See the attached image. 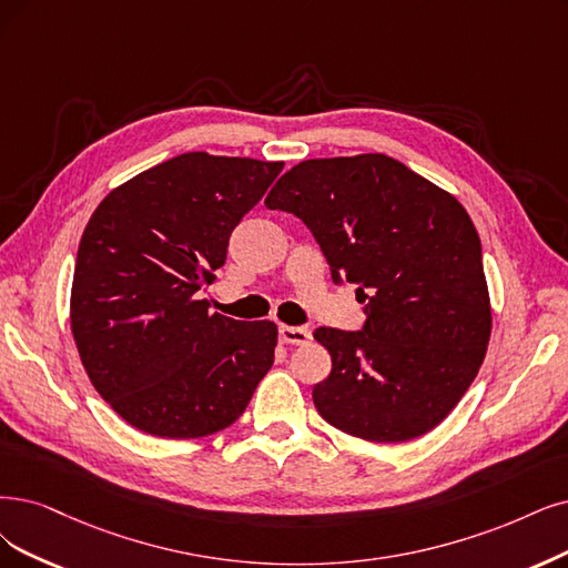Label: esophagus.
Returning a JSON list of instances; mask_svg holds the SVG:
<instances>
[{
    "mask_svg": "<svg viewBox=\"0 0 568 568\" xmlns=\"http://www.w3.org/2000/svg\"><path fill=\"white\" fill-rule=\"evenodd\" d=\"M281 342L292 344V346H304L311 339V332L306 327H292V325H281L278 329Z\"/></svg>",
    "mask_w": 568,
    "mask_h": 568,
    "instance_id": "obj_1",
    "label": "esophagus"
}]
</instances>
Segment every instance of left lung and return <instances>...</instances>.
Returning a JSON list of instances; mask_svg holds the SVG:
<instances>
[{
	"mask_svg": "<svg viewBox=\"0 0 568 568\" xmlns=\"http://www.w3.org/2000/svg\"><path fill=\"white\" fill-rule=\"evenodd\" d=\"M266 207L297 215L334 283L358 285V332H313L332 372L313 405L367 443L433 430L470 388L491 337L477 229L449 192L386 154L308 159L273 184Z\"/></svg>",
	"mask_w": 568,
	"mask_h": 568,
	"instance_id": "1",
	"label": "left lung"
}]
</instances>
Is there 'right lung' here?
<instances>
[{
	"label": "right lung",
	"mask_w": 568,
	"mask_h": 568,
	"mask_svg": "<svg viewBox=\"0 0 568 568\" xmlns=\"http://www.w3.org/2000/svg\"><path fill=\"white\" fill-rule=\"evenodd\" d=\"M283 161L189 152L100 201L77 252L70 325L91 384L133 428L194 439L229 428L273 365L278 327L210 313L234 226Z\"/></svg>",
	"instance_id": "add662e5"
}]
</instances>
